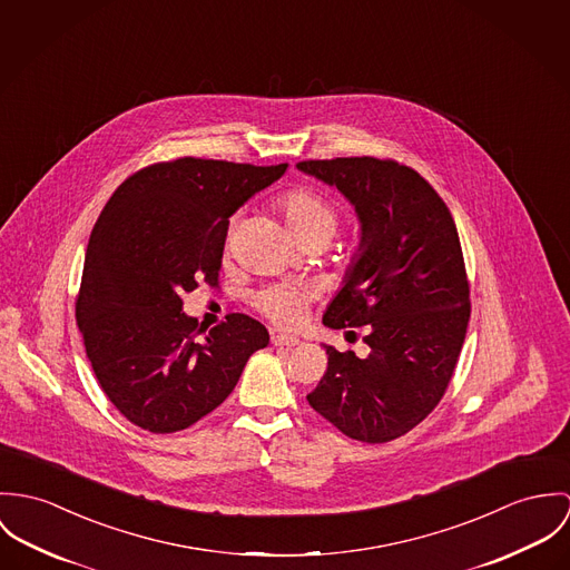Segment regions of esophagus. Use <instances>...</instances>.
I'll return each instance as SVG.
<instances>
[{"instance_id": "34e87169", "label": "esophagus", "mask_w": 570, "mask_h": 570, "mask_svg": "<svg viewBox=\"0 0 570 570\" xmlns=\"http://www.w3.org/2000/svg\"><path fill=\"white\" fill-rule=\"evenodd\" d=\"M271 341H273V345H277V347H295V345H299V338H297V336L284 334V332H273V334H271Z\"/></svg>"}]
</instances>
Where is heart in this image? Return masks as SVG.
Wrapping results in <instances>:
<instances>
[{
    "instance_id": "b5f03b06",
    "label": "heart",
    "mask_w": 570,
    "mask_h": 570,
    "mask_svg": "<svg viewBox=\"0 0 570 570\" xmlns=\"http://www.w3.org/2000/svg\"><path fill=\"white\" fill-rule=\"evenodd\" d=\"M277 209L282 212L291 234L304 243H323L338 229V212L321 194L308 188H293L277 198ZM313 293L304 284L277 282L255 291L252 304L264 316L277 325H297L311 302Z\"/></svg>"
}]
</instances>
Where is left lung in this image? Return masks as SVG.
I'll use <instances>...</instances> for the list:
<instances>
[{
	"label": "left lung",
	"mask_w": 570,
	"mask_h": 570,
	"mask_svg": "<svg viewBox=\"0 0 570 570\" xmlns=\"http://www.w3.org/2000/svg\"><path fill=\"white\" fill-rule=\"evenodd\" d=\"M297 168L356 209L358 255L323 323L367 325L370 345L365 358L325 345L327 372L308 402L352 440L391 442L440 404L465 338L470 286L454 220L433 186L393 159H311Z\"/></svg>",
	"instance_id": "8db88e82"
}]
</instances>
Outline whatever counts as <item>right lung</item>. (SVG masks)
I'll list each match as a JSON object with an SVG mask.
<instances>
[{"mask_svg": "<svg viewBox=\"0 0 570 570\" xmlns=\"http://www.w3.org/2000/svg\"><path fill=\"white\" fill-rule=\"evenodd\" d=\"M288 164L181 157L137 170L94 225L76 321L114 406L150 433L184 431L234 391L266 327L243 313L200 330L184 293L218 284L229 216Z\"/></svg>", "mask_w": 570, "mask_h": 570, "instance_id": "1", "label": "right lung"}]
</instances>
